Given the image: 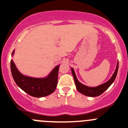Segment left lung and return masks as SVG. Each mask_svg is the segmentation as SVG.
<instances>
[{
  "instance_id": "obj_1",
  "label": "left lung",
  "mask_w": 128,
  "mask_h": 128,
  "mask_svg": "<svg viewBox=\"0 0 128 128\" xmlns=\"http://www.w3.org/2000/svg\"><path fill=\"white\" fill-rule=\"evenodd\" d=\"M118 66H119V63H118H118H117L116 68V70L115 72H114V74H113L112 76H111V78H110L108 82H106V83L100 85V86L94 87H88V86H85V85H83L82 84L80 83V82L78 80L77 78H76L74 68H71L73 76H74V80H75V86H76V89H77V90L79 92H80V93L82 94L85 95V96H89V97H97V96L101 95L103 92H105V91L111 86L113 82H114V80H115L117 74H118Z\"/></svg>"
}]
</instances>
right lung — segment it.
<instances>
[{
    "instance_id": "add662e5",
    "label": "right lung",
    "mask_w": 128,
    "mask_h": 128,
    "mask_svg": "<svg viewBox=\"0 0 128 128\" xmlns=\"http://www.w3.org/2000/svg\"><path fill=\"white\" fill-rule=\"evenodd\" d=\"M14 53V50L12 55ZM59 67L60 65L56 66L46 77L34 78L22 75L17 68L12 60H10V70L16 84L30 96L35 97H45L54 92L58 82Z\"/></svg>"
}]
</instances>
